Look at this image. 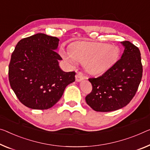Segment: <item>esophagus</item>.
Here are the masks:
<instances>
[{
	"mask_svg": "<svg viewBox=\"0 0 150 150\" xmlns=\"http://www.w3.org/2000/svg\"><path fill=\"white\" fill-rule=\"evenodd\" d=\"M84 76H83L82 73L81 72H78L77 74L76 75V82H80L84 79Z\"/></svg>",
	"mask_w": 150,
	"mask_h": 150,
	"instance_id": "1",
	"label": "esophagus"
}]
</instances>
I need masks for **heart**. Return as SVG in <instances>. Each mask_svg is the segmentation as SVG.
<instances>
[{
	"mask_svg": "<svg viewBox=\"0 0 150 150\" xmlns=\"http://www.w3.org/2000/svg\"><path fill=\"white\" fill-rule=\"evenodd\" d=\"M63 57L72 64L85 62L87 72L92 75L105 73L111 68L119 57L116 46L105 43L77 41L70 47V54L63 52Z\"/></svg>",
	"mask_w": 150,
	"mask_h": 150,
	"instance_id": "heart-1",
	"label": "heart"
}]
</instances>
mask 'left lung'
Here are the masks:
<instances>
[{
	"mask_svg": "<svg viewBox=\"0 0 150 150\" xmlns=\"http://www.w3.org/2000/svg\"><path fill=\"white\" fill-rule=\"evenodd\" d=\"M121 43L125 47L121 59L102 76L88 79L93 90L85 99L96 111L109 112L125 107L141 82L143 67L139 48L128 41Z\"/></svg>",
	"mask_w": 150,
	"mask_h": 150,
	"instance_id": "left-lung-1",
	"label": "left lung"
}]
</instances>
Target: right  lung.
<instances>
[{
    "label": "right lung",
    "mask_w": 150,
    "mask_h": 150,
    "mask_svg": "<svg viewBox=\"0 0 150 150\" xmlns=\"http://www.w3.org/2000/svg\"><path fill=\"white\" fill-rule=\"evenodd\" d=\"M59 39L44 33L23 38L16 45L8 66L11 88L22 104L44 110L61 98L66 87L75 81V72L59 66L62 58L55 51Z\"/></svg>",
    "instance_id": "right-lung-1"
}]
</instances>
